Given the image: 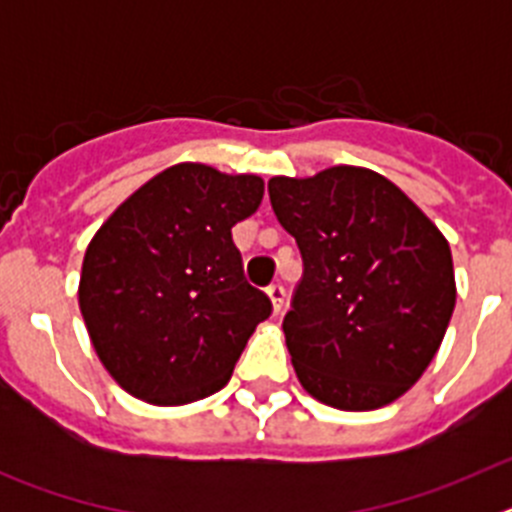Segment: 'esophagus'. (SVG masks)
Masks as SVG:
<instances>
[{"mask_svg": "<svg viewBox=\"0 0 512 512\" xmlns=\"http://www.w3.org/2000/svg\"><path fill=\"white\" fill-rule=\"evenodd\" d=\"M266 295H269L271 305H274V312L282 310V305H284V284H279V282L269 284V289H266Z\"/></svg>", "mask_w": 512, "mask_h": 512, "instance_id": "1", "label": "esophagus"}]
</instances>
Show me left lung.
Returning a JSON list of instances; mask_svg holds the SVG:
<instances>
[{
	"instance_id": "8db88e82",
	"label": "left lung",
	"mask_w": 512,
	"mask_h": 512,
	"mask_svg": "<svg viewBox=\"0 0 512 512\" xmlns=\"http://www.w3.org/2000/svg\"><path fill=\"white\" fill-rule=\"evenodd\" d=\"M269 200L302 253L282 323L297 379L330 408L390 405L418 382L449 328V243L408 194L369 169L274 176Z\"/></svg>"
}]
</instances>
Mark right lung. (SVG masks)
I'll list each match as a JSON object with an SVG mask.
<instances>
[{
  "instance_id": "right-lung-1",
  "label": "right lung",
  "mask_w": 512,
  "mask_h": 512,
  "mask_svg": "<svg viewBox=\"0 0 512 512\" xmlns=\"http://www.w3.org/2000/svg\"><path fill=\"white\" fill-rule=\"evenodd\" d=\"M264 182L205 164L153 176L97 230L79 307L99 361L122 390L187 405L223 390L248 338L271 315L243 277L235 223L256 212Z\"/></svg>"
}]
</instances>
